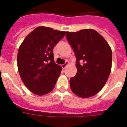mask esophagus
<instances>
[{
	"mask_svg": "<svg viewBox=\"0 0 127 127\" xmlns=\"http://www.w3.org/2000/svg\"><path fill=\"white\" fill-rule=\"evenodd\" d=\"M68 64H69V62L66 61L65 63L64 64L62 65V67L63 69H65V67H66V66H67Z\"/></svg>",
	"mask_w": 127,
	"mask_h": 127,
	"instance_id": "obj_1",
	"label": "esophagus"
}]
</instances>
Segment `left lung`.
I'll return each instance as SVG.
<instances>
[{
	"label": "left lung",
	"mask_w": 127,
	"mask_h": 127,
	"mask_svg": "<svg viewBox=\"0 0 127 127\" xmlns=\"http://www.w3.org/2000/svg\"><path fill=\"white\" fill-rule=\"evenodd\" d=\"M66 38L76 58L77 73L70 79L72 92L88 98L101 90L112 65V51L101 35L93 29L66 32Z\"/></svg>",
	"instance_id": "1"
}]
</instances>
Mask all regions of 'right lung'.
I'll return each instance as SVG.
<instances>
[{
	"mask_svg": "<svg viewBox=\"0 0 127 127\" xmlns=\"http://www.w3.org/2000/svg\"><path fill=\"white\" fill-rule=\"evenodd\" d=\"M65 32L39 27L26 37L18 52V68L28 89L37 95L53 90L62 67L56 64L53 53L55 46Z\"/></svg>",
	"mask_w": 127,
	"mask_h": 127,
	"instance_id": "right-lung-1",
	"label": "right lung"
}]
</instances>
